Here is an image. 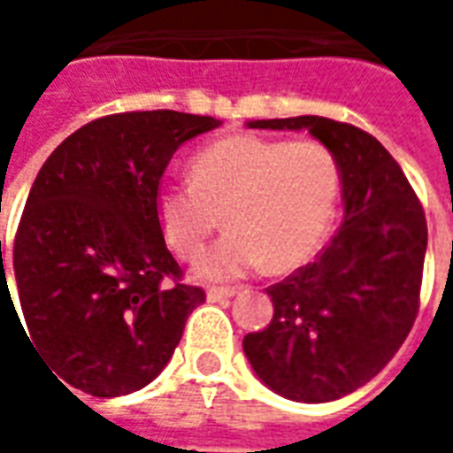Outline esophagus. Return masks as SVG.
Listing matches in <instances>:
<instances>
[{
  "label": "esophagus",
  "instance_id": "1",
  "mask_svg": "<svg viewBox=\"0 0 453 453\" xmlns=\"http://www.w3.org/2000/svg\"><path fill=\"white\" fill-rule=\"evenodd\" d=\"M237 296L235 288H216V286H211L206 291V298L211 303H218V301H226V298H233Z\"/></svg>",
  "mask_w": 453,
  "mask_h": 453
}]
</instances>
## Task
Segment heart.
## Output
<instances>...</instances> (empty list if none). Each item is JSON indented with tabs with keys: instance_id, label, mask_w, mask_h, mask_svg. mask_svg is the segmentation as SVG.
<instances>
[{
	"instance_id": "b5f03b06",
	"label": "heart",
	"mask_w": 453,
	"mask_h": 453,
	"mask_svg": "<svg viewBox=\"0 0 453 453\" xmlns=\"http://www.w3.org/2000/svg\"><path fill=\"white\" fill-rule=\"evenodd\" d=\"M340 165L318 140L230 135L198 150L191 181L157 191L162 237L196 259L223 211L227 233L196 265L206 281H230L269 265L288 272L311 259L333 223Z\"/></svg>"
}]
</instances>
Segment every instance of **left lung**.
Wrapping results in <instances>:
<instances>
[{
    "mask_svg": "<svg viewBox=\"0 0 453 453\" xmlns=\"http://www.w3.org/2000/svg\"><path fill=\"white\" fill-rule=\"evenodd\" d=\"M308 130L340 165L344 220L323 255L266 288L274 318L242 340L257 379L296 403L344 398L383 371L415 323L427 223L379 140L323 116L247 120Z\"/></svg>",
    "mask_w": 453,
    "mask_h": 453,
    "instance_id": "left-lung-1",
    "label": "left lung"
}]
</instances>
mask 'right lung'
I'll return each instance as SVG.
<instances>
[{
    "mask_svg": "<svg viewBox=\"0 0 453 453\" xmlns=\"http://www.w3.org/2000/svg\"><path fill=\"white\" fill-rule=\"evenodd\" d=\"M218 126L194 113H116L74 130L45 159L16 233L14 281L19 325L65 388L96 398L145 388L206 301L179 281L155 201L172 155ZM4 301L14 308L0 240Z\"/></svg>",
    "mask_w": 453,
    "mask_h": 453,
    "instance_id": "right-lung-1",
    "label": "right lung"
}]
</instances>
